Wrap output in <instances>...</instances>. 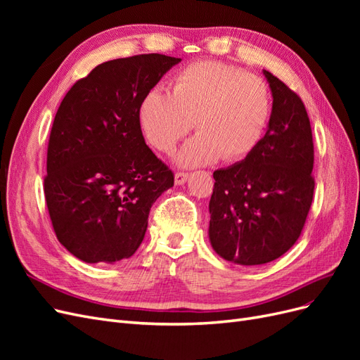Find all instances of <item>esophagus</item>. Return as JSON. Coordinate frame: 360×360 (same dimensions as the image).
<instances>
[{
    "instance_id": "esophagus-1",
    "label": "esophagus",
    "mask_w": 360,
    "mask_h": 360,
    "mask_svg": "<svg viewBox=\"0 0 360 360\" xmlns=\"http://www.w3.org/2000/svg\"><path fill=\"white\" fill-rule=\"evenodd\" d=\"M188 177H189V174L184 171H177L176 174H174V180H176V184H183L188 180Z\"/></svg>"
}]
</instances>
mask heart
<instances>
[{
	"mask_svg": "<svg viewBox=\"0 0 360 360\" xmlns=\"http://www.w3.org/2000/svg\"><path fill=\"white\" fill-rule=\"evenodd\" d=\"M271 111V91L259 76L222 61H197L176 73L171 93L151 89L138 117L146 139L163 153H171L193 124L198 135L177 159L195 167L248 158L263 139Z\"/></svg>",
	"mask_w": 360,
	"mask_h": 360,
	"instance_id": "b5f03b06",
	"label": "heart"
}]
</instances>
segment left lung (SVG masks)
Instances as JSON below:
<instances>
[{
	"mask_svg": "<svg viewBox=\"0 0 360 360\" xmlns=\"http://www.w3.org/2000/svg\"><path fill=\"white\" fill-rule=\"evenodd\" d=\"M274 96L267 132L245 160L213 172L210 243L242 266L266 264L297 242L314 198V141L302 99L264 70Z\"/></svg>",
	"mask_w": 360,
	"mask_h": 360,
	"instance_id": "left-lung-1",
	"label": "left lung"
}]
</instances>
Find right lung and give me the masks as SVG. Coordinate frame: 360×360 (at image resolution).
Here are the masks:
<instances>
[{
  "mask_svg": "<svg viewBox=\"0 0 360 360\" xmlns=\"http://www.w3.org/2000/svg\"><path fill=\"white\" fill-rule=\"evenodd\" d=\"M181 60L143 53L99 64L53 118L43 181L58 242L85 263L132 257L174 172L148 148L139 103Z\"/></svg>",
  "mask_w": 360,
  "mask_h": 360,
  "instance_id": "obj_1",
  "label": "right lung"
}]
</instances>
